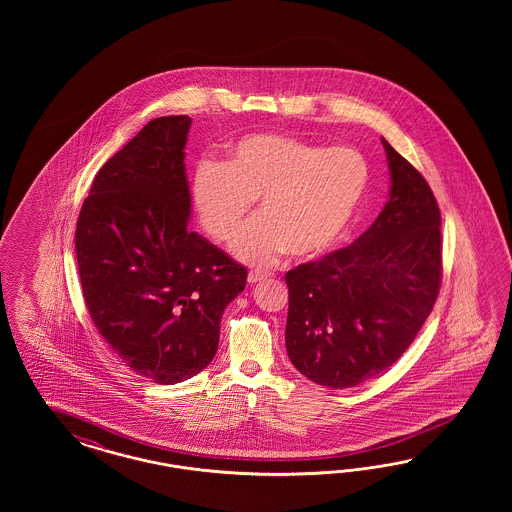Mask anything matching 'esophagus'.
<instances>
[{"instance_id": "1", "label": "esophagus", "mask_w": 512, "mask_h": 512, "mask_svg": "<svg viewBox=\"0 0 512 512\" xmlns=\"http://www.w3.org/2000/svg\"><path fill=\"white\" fill-rule=\"evenodd\" d=\"M270 274L268 272H264V270H251L248 274V281L253 285V283H257V281H263V279L268 278Z\"/></svg>"}]
</instances>
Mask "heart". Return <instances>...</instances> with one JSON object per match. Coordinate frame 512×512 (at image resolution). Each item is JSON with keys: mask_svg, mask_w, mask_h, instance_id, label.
<instances>
[{"mask_svg": "<svg viewBox=\"0 0 512 512\" xmlns=\"http://www.w3.org/2000/svg\"><path fill=\"white\" fill-rule=\"evenodd\" d=\"M370 176L357 148L255 133L234 142L221 165H197L191 201L202 229L229 244L259 199L261 216L233 251L244 263L268 266L287 251L308 259L336 246L357 217Z\"/></svg>", "mask_w": 512, "mask_h": 512, "instance_id": "b5f03b06", "label": "heart"}]
</instances>
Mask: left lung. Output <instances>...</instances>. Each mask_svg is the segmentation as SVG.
Instances as JSON below:
<instances>
[{"instance_id":"8db88e82","label":"left lung","mask_w":512,"mask_h":512,"mask_svg":"<svg viewBox=\"0 0 512 512\" xmlns=\"http://www.w3.org/2000/svg\"><path fill=\"white\" fill-rule=\"evenodd\" d=\"M381 140L392 184L383 212L351 246L285 274L287 353L323 387H357L385 372L439 295V206L422 174Z\"/></svg>"}]
</instances>
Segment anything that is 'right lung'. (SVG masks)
Returning a JSON list of instances; mask_svg holds the SVG:
<instances>
[{
    "label": "right lung",
    "instance_id": "right-lung-1",
    "mask_svg": "<svg viewBox=\"0 0 512 512\" xmlns=\"http://www.w3.org/2000/svg\"><path fill=\"white\" fill-rule=\"evenodd\" d=\"M189 116H161L97 172L75 234L93 325L125 364L159 385L186 381L216 355L219 323L248 270L191 233Z\"/></svg>",
    "mask_w": 512,
    "mask_h": 512
}]
</instances>
